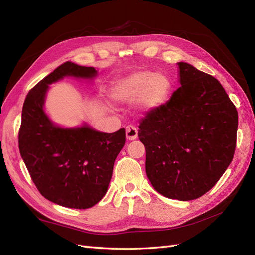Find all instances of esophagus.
<instances>
[{
    "mask_svg": "<svg viewBox=\"0 0 255 255\" xmlns=\"http://www.w3.org/2000/svg\"><path fill=\"white\" fill-rule=\"evenodd\" d=\"M126 136L128 140H135L138 136V130L135 126H128L126 128Z\"/></svg>",
    "mask_w": 255,
    "mask_h": 255,
    "instance_id": "34e87169",
    "label": "esophagus"
}]
</instances>
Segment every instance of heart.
I'll list each match as a JSON object with an SVG mask.
<instances>
[{
  "label": "heart",
  "mask_w": 255,
  "mask_h": 255,
  "mask_svg": "<svg viewBox=\"0 0 255 255\" xmlns=\"http://www.w3.org/2000/svg\"><path fill=\"white\" fill-rule=\"evenodd\" d=\"M171 84L164 74H152L146 71L136 72L119 81L112 90L115 100L121 102H133L139 99L144 109H154L163 103Z\"/></svg>",
  "instance_id": "heart-1"
}]
</instances>
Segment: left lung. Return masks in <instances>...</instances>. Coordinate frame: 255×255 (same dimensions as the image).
<instances>
[{"label":"left lung","instance_id":"8db88e82","mask_svg":"<svg viewBox=\"0 0 255 255\" xmlns=\"http://www.w3.org/2000/svg\"><path fill=\"white\" fill-rule=\"evenodd\" d=\"M181 87L141 119L145 172L163 196L189 201L219 181L233 159L238 115L214 76L179 63Z\"/></svg>","mask_w":255,"mask_h":255}]
</instances>
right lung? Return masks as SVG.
Wrapping results in <instances>:
<instances>
[{"label":"right lung","instance_id":"obj_1","mask_svg":"<svg viewBox=\"0 0 255 255\" xmlns=\"http://www.w3.org/2000/svg\"><path fill=\"white\" fill-rule=\"evenodd\" d=\"M94 67L70 61L29 90L22 110L19 150L32 181L49 201L71 208L92 207L107 191L115 159L126 143V129L112 134L84 126L61 128L43 112L49 85L66 75L94 78Z\"/></svg>","mask_w":255,"mask_h":255}]
</instances>
